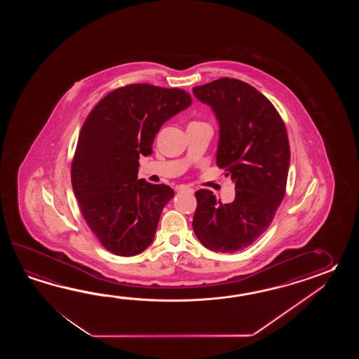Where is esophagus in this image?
<instances>
[{
  "label": "esophagus",
  "instance_id": "34e87169",
  "mask_svg": "<svg viewBox=\"0 0 359 359\" xmlns=\"http://www.w3.org/2000/svg\"><path fill=\"white\" fill-rule=\"evenodd\" d=\"M177 191H184V192H189V194H194V189H191L189 186H178Z\"/></svg>",
  "mask_w": 359,
  "mask_h": 359
}]
</instances>
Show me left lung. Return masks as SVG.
Returning a JSON list of instances; mask_svg holds the SVG:
<instances>
[{
    "label": "left lung",
    "instance_id": "1",
    "mask_svg": "<svg viewBox=\"0 0 359 359\" xmlns=\"http://www.w3.org/2000/svg\"><path fill=\"white\" fill-rule=\"evenodd\" d=\"M192 92L217 118V165L226 168L236 190L229 204L212 191H196L192 229L209 250L240 252L269 227L285 196L290 165L286 127L272 102L243 81L221 78Z\"/></svg>",
    "mask_w": 359,
    "mask_h": 359
}]
</instances>
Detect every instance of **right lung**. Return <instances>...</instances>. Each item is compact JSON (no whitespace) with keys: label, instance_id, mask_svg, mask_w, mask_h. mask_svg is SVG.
Here are the masks:
<instances>
[{"label":"right lung","instance_id":"1","mask_svg":"<svg viewBox=\"0 0 359 359\" xmlns=\"http://www.w3.org/2000/svg\"><path fill=\"white\" fill-rule=\"evenodd\" d=\"M190 105L183 90L130 84L107 95L83 123L72 186L88 227L115 255L133 257L153 243L175 191L138 180V159L153 153L161 126Z\"/></svg>","mask_w":359,"mask_h":359}]
</instances>
